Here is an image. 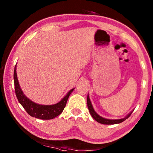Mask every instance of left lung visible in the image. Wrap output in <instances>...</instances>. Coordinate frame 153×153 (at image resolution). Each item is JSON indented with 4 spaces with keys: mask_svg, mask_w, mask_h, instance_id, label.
Listing matches in <instances>:
<instances>
[{
    "mask_svg": "<svg viewBox=\"0 0 153 153\" xmlns=\"http://www.w3.org/2000/svg\"><path fill=\"white\" fill-rule=\"evenodd\" d=\"M87 106H88V109L89 110V112L91 114V115L92 116L93 118L95 119L97 122H99L100 123H102V124H106V125H110V124H116V123H120L124 121L126 119H128L129 116H131V113L133 112H131L129 114L125 117L124 118H122V119H118V120H109V119H106L100 116L99 114H97L96 112L95 111V110L93 109V106L91 105V100L89 99V95H87Z\"/></svg>",
    "mask_w": 153,
    "mask_h": 153,
    "instance_id": "obj_1",
    "label": "left lung"
}]
</instances>
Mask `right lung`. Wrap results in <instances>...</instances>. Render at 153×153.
<instances>
[{
	"instance_id": "add662e5",
	"label": "right lung",
	"mask_w": 153,
	"mask_h": 153,
	"mask_svg": "<svg viewBox=\"0 0 153 153\" xmlns=\"http://www.w3.org/2000/svg\"><path fill=\"white\" fill-rule=\"evenodd\" d=\"M16 64L14 71V80L15 93L19 102L21 104L25 111L32 117L41 120H51L58 116L62 112L66 106L67 100L70 95L74 89H71L67 95L62 99L60 101L53 105H41L32 102L23 93L19 87L17 75H16Z\"/></svg>"
}]
</instances>
